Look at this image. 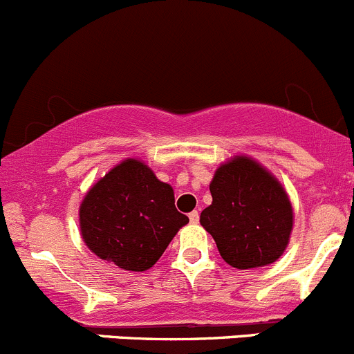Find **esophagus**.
I'll return each mask as SVG.
<instances>
[{
	"instance_id": "obj_1",
	"label": "esophagus",
	"mask_w": 354,
	"mask_h": 354,
	"mask_svg": "<svg viewBox=\"0 0 354 354\" xmlns=\"http://www.w3.org/2000/svg\"><path fill=\"white\" fill-rule=\"evenodd\" d=\"M188 217H190V223H192V224H197L198 221H200V216H198L197 210H194V212H190V216H188Z\"/></svg>"
}]
</instances>
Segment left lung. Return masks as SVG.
<instances>
[{
	"label": "left lung",
	"instance_id": "8db88e82",
	"mask_svg": "<svg viewBox=\"0 0 354 354\" xmlns=\"http://www.w3.org/2000/svg\"><path fill=\"white\" fill-rule=\"evenodd\" d=\"M212 203L200 224L216 241L224 262L240 270L276 262L291 238V200L259 160L234 156L221 164L209 185Z\"/></svg>",
	"mask_w": 354,
	"mask_h": 354
}]
</instances>
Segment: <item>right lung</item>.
<instances>
[{
	"instance_id": "add662e5",
	"label": "right lung",
	"mask_w": 354,
	"mask_h": 354,
	"mask_svg": "<svg viewBox=\"0 0 354 354\" xmlns=\"http://www.w3.org/2000/svg\"><path fill=\"white\" fill-rule=\"evenodd\" d=\"M80 234L92 253L118 269H151L188 224L173 187L140 159H124L88 188L78 209Z\"/></svg>"
}]
</instances>
